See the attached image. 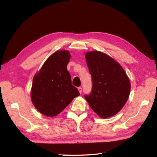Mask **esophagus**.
Instances as JSON below:
<instances>
[{
    "label": "esophagus",
    "mask_w": 157,
    "mask_h": 157,
    "mask_svg": "<svg viewBox=\"0 0 157 157\" xmlns=\"http://www.w3.org/2000/svg\"><path fill=\"white\" fill-rule=\"evenodd\" d=\"M78 91H79V92H80V94H81L82 93V88L81 87H78Z\"/></svg>",
    "instance_id": "1"
}]
</instances>
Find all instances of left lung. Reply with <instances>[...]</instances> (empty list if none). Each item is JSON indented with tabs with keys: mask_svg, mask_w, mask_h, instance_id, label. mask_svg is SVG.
Segmentation results:
<instances>
[{
	"mask_svg": "<svg viewBox=\"0 0 157 157\" xmlns=\"http://www.w3.org/2000/svg\"><path fill=\"white\" fill-rule=\"evenodd\" d=\"M85 58L92 75V88L84 98L101 118L116 115L130 95V82L126 73L119 63L103 52H86Z\"/></svg>",
	"mask_w": 157,
	"mask_h": 157,
	"instance_id": "1",
	"label": "left lung"
}]
</instances>
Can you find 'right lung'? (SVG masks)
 I'll list each match as a JSON object with an SVG mask.
<instances>
[{
  "mask_svg": "<svg viewBox=\"0 0 157 157\" xmlns=\"http://www.w3.org/2000/svg\"><path fill=\"white\" fill-rule=\"evenodd\" d=\"M70 58L67 50L54 52L33 78L32 102L42 115L56 116L80 95L78 89L71 84L67 69Z\"/></svg>",
  "mask_w": 157,
  "mask_h": 157,
  "instance_id": "right-lung-1",
  "label": "right lung"
}]
</instances>
